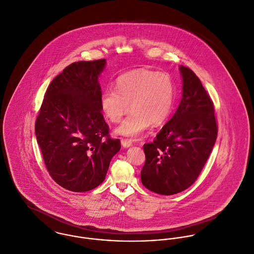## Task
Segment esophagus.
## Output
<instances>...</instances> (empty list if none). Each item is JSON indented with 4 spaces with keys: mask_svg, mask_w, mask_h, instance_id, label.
I'll list each match as a JSON object with an SVG mask.
<instances>
[{
    "mask_svg": "<svg viewBox=\"0 0 254 254\" xmlns=\"http://www.w3.org/2000/svg\"><path fill=\"white\" fill-rule=\"evenodd\" d=\"M121 143H122V146L125 148H128L132 145V141L130 139H122Z\"/></svg>",
    "mask_w": 254,
    "mask_h": 254,
    "instance_id": "esophagus-1",
    "label": "esophagus"
}]
</instances>
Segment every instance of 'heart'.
<instances>
[{"label":"heart","instance_id":"heart-1","mask_svg":"<svg viewBox=\"0 0 254 254\" xmlns=\"http://www.w3.org/2000/svg\"><path fill=\"white\" fill-rule=\"evenodd\" d=\"M116 89H106L100 96L105 117L118 123L129 110L131 112L117 127L116 132L135 137L151 124H163L170 116L175 101V86L171 77L148 69H137L121 75Z\"/></svg>","mask_w":254,"mask_h":254}]
</instances>
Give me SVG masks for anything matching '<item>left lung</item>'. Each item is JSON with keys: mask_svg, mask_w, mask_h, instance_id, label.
Wrapping results in <instances>:
<instances>
[{"mask_svg": "<svg viewBox=\"0 0 254 254\" xmlns=\"http://www.w3.org/2000/svg\"><path fill=\"white\" fill-rule=\"evenodd\" d=\"M180 105L152 143L143 146V186L158 194L172 195L198 178L217 138L214 106L196 74L184 65Z\"/></svg>", "mask_w": 254, "mask_h": 254, "instance_id": "8db88e82", "label": "left lung"}]
</instances>
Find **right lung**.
<instances>
[{
  "label": "right lung",
  "mask_w": 254,
  "mask_h": 254,
  "mask_svg": "<svg viewBox=\"0 0 254 254\" xmlns=\"http://www.w3.org/2000/svg\"><path fill=\"white\" fill-rule=\"evenodd\" d=\"M106 60L80 61L52 80L35 124V135L52 179L84 192L101 185L120 139L109 137L101 113L99 77Z\"/></svg>",
  "instance_id": "obj_1"
}]
</instances>
